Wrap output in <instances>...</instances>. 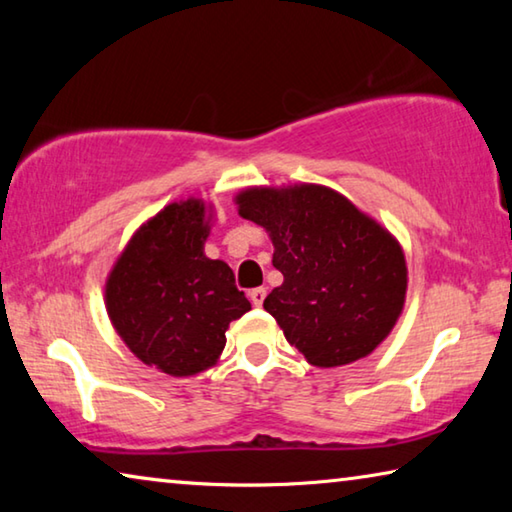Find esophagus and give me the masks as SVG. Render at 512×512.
<instances>
[{
  "instance_id": "esophagus-1",
  "label": "esophagus",
  "mask_w": 512,
  "mask_h": 512,
  "mask_svg": "<svg viewBox=\"0 0 512 512\" xmlns=\"http://www.w3.org/2000/svg\"><path fill=\"white\" fill-rule=\"evenodd\" d=\"M248 298L253 302L255 307H262L264 305V298H266V289L264 287H257L253 291H248Z\"/></svg>"
}]
</instances>
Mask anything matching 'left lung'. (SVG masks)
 Here are the masks:
<instances>
[{"label":"left lung","mask_w":512,"mask_h":512,"mask_svg":"<svg viewBox=\"0 0 512 512\" xmlns=\"http://www.w3.org/2000/svg\"><path fill=\"white\" fill-rule=\"evenodd\" d=\"M239 216L268 232L284 282L264 309L316 368L359 361L393 332L406 300L404 250L350 198L314 183L246 187Z\"/></svg>","instance_id":"left-lung-1"}]
</instances>
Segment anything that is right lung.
I'll return each mask as SVG.
<instances>
[{"label":"right lung","instance_id":"right-lung-1","mask_svg":"<svg viewBox=\"0 0 512 512\" xmlns=\"http://www.w3.org/2000/svg\"><path fill=\"white\" fill-rule=\"evenodd\" d=\"M214 205L173 201L133 232L106 277V311L137 359L192 377L221 359L225 332L250 309L235 273L205 255Z\"/></svg>","mask_w":512,"mask_h":512}]
</instances>
